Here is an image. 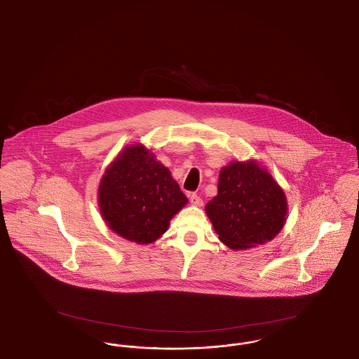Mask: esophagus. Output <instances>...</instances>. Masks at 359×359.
Returning <instances> with one entry per match:
<instances>
[{
  "mask_svg": "<svg viewBox=\"0 0 359 359\" xmlns=\"http://www.w3.org/2000/svg\"><path fill=\"white\" fill-rule=\"evenodd\" d=\"M189 202L194 205H198V207L203 205L202 198H201L199 195H196V194H191V195H189Z\"/></svg>",
  "mask_w": 359,
  "mask_h": 359,
  "instance_id": "esophagus-1",
  "label": "esophagus"
}]
</instances>
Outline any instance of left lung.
<instances>
[{
    "instance_id": "8db88e82",
    "label": "left lung",
    "mask_w": 359,
    "mask_h": 359,
    "mask_svg": "<svg viewBox=\"0 0 359 359\" xmlns=\"http://www.w3.org/2000/svg\"><path fill=\"white\" fill-rule=\"evenodd\" d=\"M287 212L283 188L255 160L223 167L218 194L205 205L218 238L233 250L272 241L285 224Z\"/></svg>"
}]
</instances>
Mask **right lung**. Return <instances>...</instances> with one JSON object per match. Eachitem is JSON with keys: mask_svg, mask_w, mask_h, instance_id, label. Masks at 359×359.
Segmentation results:
<instances>
[{"mask_svg": "<svg viewBox=\"0 0 359 359\" xmlns=\"http://www.w3.org/2000/svg\"><path fill=\"white\" fill-rule=\"evenodd\" d=\"M103 221L122 238L148 245L160 238L187 205L171 172L144 145L126 147L107 167L98 188Z\"/></svg>", "mask_w": 359, "mask_h": 359, "instance_id": "add662e5", "label": "right lung"}]
</instances>
